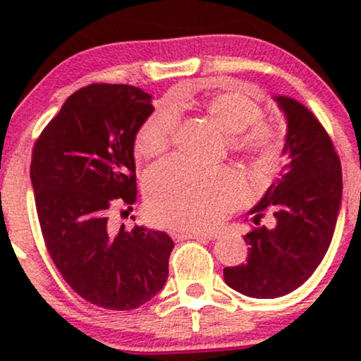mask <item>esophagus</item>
<instances>
[{
	"mask_svg": "<svg viewBox=\"0 0 361 361\" xmlns=\"http://www.w3.org/2000/svg\"><path fill=\"white\" fill-rule=\"evenodd\" d=\"M174 240H215L219 233L214 231H194V230H172Z\"/></svg>",
	"mask_w": 361,
	"mask_h": 361,
	"instance_id": "34e87169",
	"label": "esophagus"
}]
</instances>
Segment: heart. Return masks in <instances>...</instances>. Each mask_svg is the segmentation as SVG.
Segmentation results:
<instances>
[{
    "mask_svg": "<svg viewBox=\"0 0 361 361\" xmlns=\"http://www.w3.org/2000/svg\"><path fill=\"white\" fill-rule=\"evenodd\" d=\"M187 100L176 95L149 113L136 133L137 156L154 159L169 149L177 128V108ZM202 108L228 136V146L271 164L281 147L278 128L263 121V108L243 92L207 97ZM243 197L240 177L228 169H205L182 159L154 167L146 179V199L159 224L171 228L207 230L224 219Z\"/></svg>",
    "mask_w": 361,
    "mask_h": 361,
    "instance_id": "obj_1",
    "label": "heart"
}]
</instances>
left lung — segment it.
Wrapping results in <instances>:
<instances>
[{
	"instance_id": "left-lung-1",
	"label": "left lung",
	"mask_w": 361,
	"mask_h": 361,
	"mask_svg": "<svg viewBox=\"0 0 361 361\" xmlns=\"http://www.w3.org/2000/svg\"><path fill=\"white\" fill-rule=\"evenodd\" d=\"M273 100L286 118L288 162L250 215L259 225L268 210L274 226L246 233V263L224 269L231 289L255 299L281 298L312 276L327 253L342 207V167L327 131L300 102L284 95Z\"/></svg>"
}]
</instances>
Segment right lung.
<instances>
[{
  "label": "right lung",
  "mask_w": 361,
  "mask_h": 361,
  "mask_svg": "<svg viewBox=\"0 0 361 361\" xmlns=\"http://www.w3.org/2000/svg\"><path fill=\"white\" fill-rule=\"evenodd\" d=\"M151 102L131 85L83 87L32 149L31 182L49 255L68 286L98 307H140L169 274V235L140 225L115 231L108 220L115 207L136 202L135 140L154 110Z\"/></svg>",
  "instance_id": "1"
}]
</instances>
